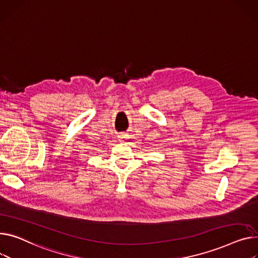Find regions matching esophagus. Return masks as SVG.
Wrapping results in <instances>:
<instances>
[{
	"label": "esophagus",
	"instance_id": "esophagus-1",
	"mask_svg": "<svg viewBox=\"0 0 258 258\" xmlns=\"http://www.w3.org/2000/svg\"><path fill=\"white\" fill-rule=\"evenodd\" d=\"M119 140L121 141V142H123L125 140V135H120L119 136Z\"/></svg>",
	"mask_w": 258,
	"mask_h": 258
}]
</instances>
